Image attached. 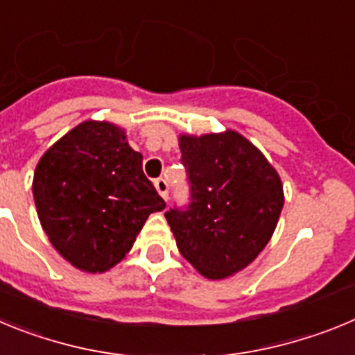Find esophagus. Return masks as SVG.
I'll return each mask as SVG.
<instances>
[{"instance_id": "esophagus-1", "label": "esophagus", "mask_w": 355, "mask_h": 355, "mask_svg": "<svg viewBox=\"0 0 355 355\" xmlns=\"http://www.w3.org/2000/svg\"><path fill=\"white\" fill-rule=\"evenodd\" d=\"M155 187H156V190H158L159 196H162L163 199L167 200L168 199V184H167V181L163 180V178H158V180H155Z\"/></svg>"}]
</instances>
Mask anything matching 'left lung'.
<instances>
[{
  "label": "left lung",
  "mask_w": 355,
  "mask_h": 355,
  "mask_svg": "<svg viewBox=\"0 0 355 355\" xmlns=\"http://www.w3.org/2000/svg\"><path fill=\"white\" fill-rule=\"evenodd\" d=\"M190 199L165 211L181 256L208 279L245 268L265 249L284 205L279 174L234 131L180 137Z\"/></svg>",
  "instance_id": "obj_1"
}]
</instances>
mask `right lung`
Returning <instances> with one entry per match:
<instances>
[{
  "label": "right lung",
  "instance_id": "add662e5",
  "mask_svg": "<svg viewBox=\"0 0 355 355\" xmlns=\"http://www.w3.org/2000/svg\"><path fill=\"white\" fill-rule=\"evenodd\" d=\"M33 199L53 247L92 274L121 261L147 216L165 208L124 131L92 121L44 153L33 175Z\"/></svg>",
  "mask_w": 355,
  "mask_h": 355
}]
</instances>
